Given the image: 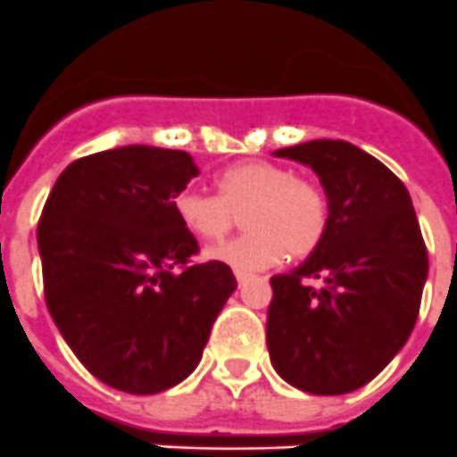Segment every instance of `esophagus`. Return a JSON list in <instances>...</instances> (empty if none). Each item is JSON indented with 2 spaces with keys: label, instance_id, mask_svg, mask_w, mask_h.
<instances>
[{
  "label": "esophagus",
  "instance_id": "esophagus-1",
  "mask_svg": "<svg viewBox=\"0 0 457 457\" xmlns=\"http://www.w3.org/2000/svg\"><path fill=\"white\" fill-rule=\"evenodd\" d=\"M236 278H237V286H245L252 278V274L249 272H240V270H236Z\"/></svg>",
  "mask_w": 457,
  "mask_h": 457
}]
</instances>
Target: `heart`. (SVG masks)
Masks as SVG:
<instances>
[{"label": "heart", "instance_id": "obj_1", "mask_svg": "<svg viewBox=\"0 0 457 457\" xmlns=\"http://www.w3.org/2000/svg\"><path fill=\"white\" fill-rule=\"evenodd\" d=\"M217 194L183 189L173 199L180 224L199 240H221L245 212L249 231L205 252L210 261L240 272L265 270L290 258H306L322 245L329 228V199L318 183L293 169L249 160L221 171Z\"/></svg>", "mask_w": 457, "mask_h": 457}]
</instances>
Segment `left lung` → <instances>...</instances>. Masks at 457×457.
I'll return each instance as SVG.
<instances>
[{
    "instance_id": "obj_1",
    "label": "left lung",
    "mask_w": 457,
    "mask_h": 457,
    "mask_svg": "<svg viewBox=\"0 0 457 457\" xmlns=\"http://www.w3.org/2000/svg\"><path fill=\"white\" fill-rule=\"evenodd\" d=\"M274 155L309 164L329 199V228L300 268L270 278L268 350L288 385L350 394L410 338L428 277V252L403 180L343 139Z\"/></svg>"
}]
</instances>
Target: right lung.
Wrapping results in <instances>:
<instances>
[{"label": "right lung", "mask_w": 457, "mask_h": 457, "mask_svg": "<svg viewBox=\"0 0 457 457\" xmlns=\"http://www.w3.org/2000/svg\"><path fill=\"white\" fill-rule=\"evenodd\" d=\"M199 176L192 155L123 146L79 157L56 179L38 220L52 320L91 375L148 395L196 369L237 281L173 212Z\"/></svg>", "instance_id": "obj_1"}]
</instances>
